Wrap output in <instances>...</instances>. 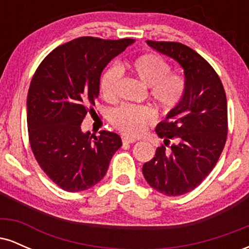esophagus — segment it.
Wrapping results in <instances>:
<instances>
[{
	"instance_id": "obj_1",
	"label": "esophagus",
	"mask_w": 249,
	"mask_h": 249,
	"mask_svg": "<svg viewBox=\"0 0 249 249\" xmlns=\"http://www.w3.org/2000/svg\"><path fill=\"white\" fill-rule=\"evenodd\" d=\"M137 139L136 138H131V137H124V139H123V142L124 144H133V142H136Z\"/></svg>"
}]
</instances>
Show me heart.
I'll return each mask as SVG.
<instances>
[{
    "label": "heart",
    "mask_w": 249,
    "mask_h": 249,
    "mask_svg": "<svg viewBox=\"0 0 249 249\" xmlns=\"http://www.w3.org/2000/svg\"><path fill=\"white\" fill-rule=\"evenodd\" d=\"M128 69L148 88V96L158 107L172 110L181 102L186 91V79L171 72V65L156 53H145L128 64ZM122 76L118 65H111L101 77V90L107 98L116 96L117 85ZM156 113L148 107L122 105L111 116L113 125L122 132L137 136L152 123Z\"/></svg>",
    "instance_id": "obj_1"
}]
</instances>
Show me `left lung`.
Masks as SVG:
<instances>
[{
    "instance_id": "obj_1",
    "label": "left lung",
    "mask_w": 249,
    "mask_h": 249,
    "mask_svg": "<svg viewBox=\"0 0 249 249\" xmlns=\"http://www.w3.org/2000/svg\"><path fill=\"white\" fill-rule=\"evenodd\" d=\"M147 45L180 64L186 79L181 102L159 123L164 144L142 165L147 184L168 196L199 186L213 170L227 138V99L218 73L206 59L178 42L146 41ZM170 140L174 144L170 149Z\"/></svg>"
}]
</instances>
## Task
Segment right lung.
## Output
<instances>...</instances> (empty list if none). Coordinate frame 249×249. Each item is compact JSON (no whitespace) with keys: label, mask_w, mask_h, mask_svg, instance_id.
<instances>
[{"label":"right lung","mask_w":249,"mask_h":249,"mask_svg":"<svg viewBox=\"0 0 249 249\" xmlns=\"http://www.w3.org/2000/svg\"><path fill=\"white\" fill-rule=\"evenodd\" d=\"M132 38L79 37L59 45L43 59L31 79L27 122L31 150L53 182L68 192H81L104 178L118 134L83 132L81 124L99 95L104 68Z\"/></svg>","instance_id":"right-lung-1"}]
</instances>
